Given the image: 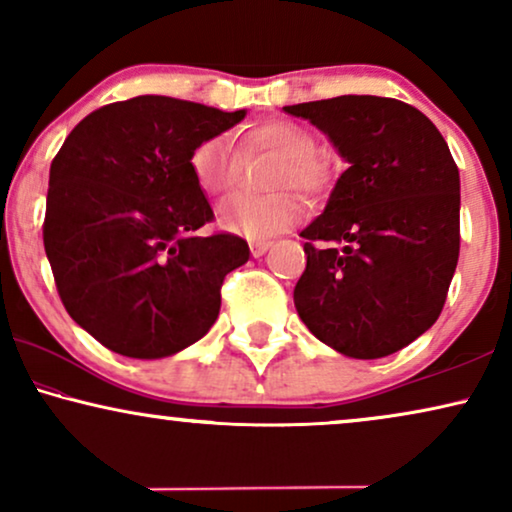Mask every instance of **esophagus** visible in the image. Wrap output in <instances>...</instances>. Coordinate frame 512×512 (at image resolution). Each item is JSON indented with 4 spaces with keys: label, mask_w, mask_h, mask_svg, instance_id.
Instances as JSON below:
<instances>
[{
    "label": "esophagus",
    "mask_w": 512,
    "mask_h": 512,
    "mask_svg": "<svg viewBox=\"0 0 512 512\" xmlns=\"http://www.w3.org/2000/svg\"><path fill=\"white\" fill-rule=\"evenodd\" d=\"M249 249H251V256L258 258V256H263L265 251L270 249V242H265V240H256V242H251V244H249Z\"/></svg>",
    "instance_id": "34e87169"
}]
</instances>
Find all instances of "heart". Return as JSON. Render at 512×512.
Here are the masks:
<instances>
[{
  "mask_svg": "<svg viewBox=\"0 0 512 512\" xmlns=\"http://www.w3.org/2000/svg\"><path fill=\"white\" fill-rule=\"evenodd\" d=\"M256 153H275L279 158L268 174V186L277 191L265 195H235L219 209V223L228 233L261 240L291 228L303 216V195H321L333 184L335 170L317 153V137L303 125L270 118L256 123L242 135L240 149L228 137H209L191 153V170L198 186L209 195H226L242 177V158Z\"/></svg>",
  "mask_w": 512,
  "mask_h": 512,
  "instance_id": "b5f03b06",
  "label": "heart"
}]
</instances>
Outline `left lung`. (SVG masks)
Listing matches in <instances>:
<instances>
[{
    "label": "left lung",
    "mask_w": 512,
    "mask_h": 512,
    "mask_svg": "<svg viewBox=\"0 0 512 512\" xmlns=\"http://www.w3.org/2000/svg\"><path fill=\"white\" fill-rule=\"evenodd\" d=\"M284 111L324 130L349 163L324 214L300 233V319L352 359L394 354L436 324L457 270V163L436 125L401 100L340 95Z\"/></svg>",
    "instance_id": "left-lung-1"
}]
</instances>
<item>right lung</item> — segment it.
I'll return each mask as SVG.
<instances>
[{"mask_svg":"<svg viewBox=\"0 0 512 512\" xmlns=\"http://www.w3.org/2000/svg\"><path fill=\"white\" fill-rule=\"evenodd\" d=\"M244 114L139 95L95 109L55 153L44 249L69 317L111 352L163 359L219 317L223 279L249 244L198 235L214 212L191 153Z\"/></svg>","mask_w":512,"mask_h":512,"instance_id":"add662e5","label":"right lung"}]
</instances>
